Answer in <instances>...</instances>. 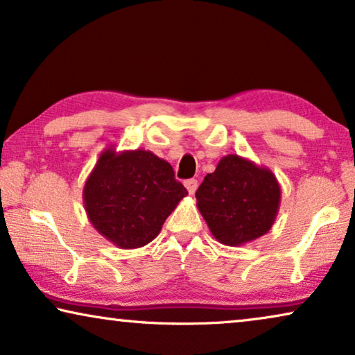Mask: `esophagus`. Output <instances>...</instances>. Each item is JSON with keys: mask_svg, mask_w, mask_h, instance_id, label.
<instances>
[{"mask_svg": "<svg viewBox=\"0 0 355 355\" xmlns=\"http://www.w3.org/2000/svg\"><path fill=\"white\" fill-rule=\"evenodd\" d=\"M184 186H186V189H187V192L191 193H196V191H197V187H198V182L196 181V179H187L186 182H184Z\"/></svg>", "mask_w": 355, "mask_h": 355, "instance_id": "34e87169", "label": "esophagus"}]
</instances>
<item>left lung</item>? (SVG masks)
I'll list each match as a JSON object with an SVG mask.
<instances>
[{
    "mask_svg": "<svg viewBox=\"0 0 355 355\" xmlns=\"http://www.w3.org/2000/svg\"><path fill=\"white\" fill-rule=\"evenodd\" d=\"M197 207L218 242L237 247L273 226L281 187L268 168L239 155H226L196 192Z\"/></svg>",
    "mask_w": 355,
    "mask_h": 355,
    "instance_id": "8db88e82",
    "label": "left lung"
}]
</instances>
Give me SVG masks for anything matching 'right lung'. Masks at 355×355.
I'll use <instances>...</instances> for the list:
<instances>
[{
  "label": "right lung",
  "mask_w": 355,
  "mask_h": 355,
  "mask_svg": "<svg viewBox=\"0 0 355 355\" xmlns=\"http://www.w3.org/2000/svg\"><path fill=\"white\" fill-rule=\"evenodd\" d=\"M187 196L173 166L148 150H103L82 198L92 226L119 249L147 245Z\"/></svg>",
  "instance_id": "obj_1"
}]
</instances>
